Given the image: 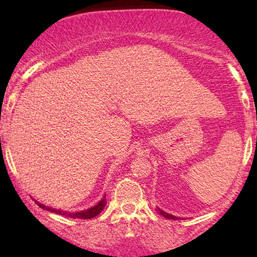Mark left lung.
<instances>
[{
	"label": "left lung",
	"mask_w": 257,
	"mask_h": 257,
	"mask_svg": "<svg viewBox=\"0 0 257 257\" xmlns=\"http://www.w3.org/2000/svg\"><path fill=\"white\" fill-rule=\"evenodd\" d=\"M157 210H158V212H159L160 215H163L164 217H166V219H170V220H177V219H178L177 216L171 215V214H168V213H166V212H164V210H161L160 208H158Z\"/></svg>",
	"instance_id": "left-lung-1"
}]
</instances>
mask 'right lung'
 I'll return each instance as SVG.
<instances>
[{"label": "right lung", "instance_id": "1", "mask_svg": "<svg viewBox=\"0 0 257 257\" xmlns=\"http://www.w3.org/2000/svg\"><path fill=\"white\" fill-rule=\"evenodd\" d=\"M37 205L40 206L41 208L48 209V210H50V212H54L56 214H61V215L70 216V217H73V219L86 220V219H92V217L97 216L98 214H99L101 210L104 209L105 205H106V196H104L98 205L91 207V208L86 209V210H83V212H78V213H65V212H62V210H58V209H52V208H50V207H45L44 205H42V203H40V202H37Z\"/></svg>", "mask_w": 257, "mask_h": 257}]
</instances>
